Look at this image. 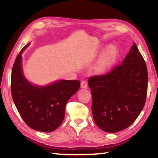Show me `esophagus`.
Masks as SVG:
<instances>
[{"label":"esophagus","mask_w":158,"mask_h":158,"mask_svg":"<svg viewBox=\"0 0 158 158\" xmlns=\"http://www.w3.org/2000/svg\"><path fill=\"white\" fill-rule=\"evenodd\" d=\"M81 86L82 88H87L88 83H87V82H86V81H82L81 83Z\"/></svg>","instance_id":"obj_1"}]
</instances>
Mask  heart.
I'll list each match as a JSON object with an SVG mask.
<instances>
[{
  "label": "heart",
  "mask_w": 158,
  "mask_h": 158,
  "mask_svg": "<svg viewBox=\"0 0 158 158\" xmlns=\"http://www.w3.org/2000/svg\"><path fill=\"white\" fill-rule=\"evenodd\" d=\"M118 55V48L115 45L111 44L107 47L95 67L98 73H103L113 65Z\"/></svg>",
  "instance_id": "1"
}]
</instances>
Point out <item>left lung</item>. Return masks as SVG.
Here are the masks:
<instances>
[{
  "label": "left lung",
  "mask_w": 158,
  "mask_h": 158,
  "mask_svg": "<svg viewBox=\"0 0 158 158\" xmlns=\"http://www.w3.org/2000/svg\"><path fill=\"white\" fill-rule=\"evenodd\" d=\"M148 83L145 61L135 43L122 64L107 74L90 77L92 114L97 126L110 133L130 126L144 106Z\"/></svg>",
  "instance_id": "obj_1"
}]
</instances>
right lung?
Segmentation results:
<instances>
[{"label":"right lung","mask_w":158,"mask_h":158,"mask_svg":"<svg viewBox=\"0 0 158 158\" xmlns=\"http://www.w3.org/2000/svg\"><path fill=\"white\" fill-rule=\"evenodd\" d=\"M29 45L21 49L13 66L12 98L21 118L30 128L51 132L63 122L66 103L78 90L81 82L61 80L46 86L29 83L21 67V54Z\"/></svg>","instance_id":"add662e5"}]
</instances>
